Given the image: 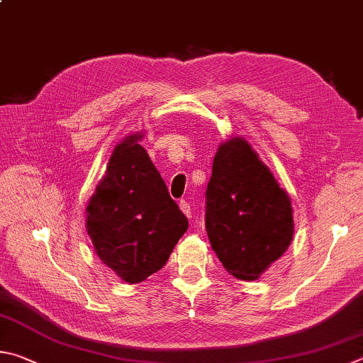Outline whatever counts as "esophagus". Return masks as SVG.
<instances>
[{
  "label": "esophagus",
  "mask_w": 363,
  "mask_h": 363,
  "mask_svg": "<svg viewBox=\"0 0 363 363\" xmlns=\"http://www.w3.org/2000/svg\"><path fill=\"white\" fill-rule=\"evenodd\" d=\"M179 208L184 214H186L187 217H192V206H190V203L186 201V200H181L179 203Z\"/></svg>",
  "instance_id": "34e87169"
}]
</instances>
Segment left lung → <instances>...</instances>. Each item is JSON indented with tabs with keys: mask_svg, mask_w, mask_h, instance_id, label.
<instances>
[{
	"mask_svg": "<svg viewBox=\"0 0 363 363\" xmlns=\"http://www.w3.org/2000/svg\"><path fill=\"white\" fill-rule=\"evenodd\" d=\"M204 223L214 252L238 279H257L291 245V200L242 138L217 150Z\"/></svg>",
	"mask_w": 363,
	"mask_h": 363,
	"instance_id": "1",
	"label": "left lung"
}]
</instances>
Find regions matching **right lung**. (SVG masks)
I'll return each mask as SVG.
<instances>
[{
	"mask_svg": "<svg viewBox=\"0 0 363 363\" xmlns=\"http://www.w3.org/2000/svg\"><path fill=\"white\" fill-rule=\"evenodd\" d=\"M131 135L114 149L87 206V232L104 265L138 284L168 262L189 220Z\"/></svg>",
	"mask_w": 363,
	"mask_h": 363,
	"instance_id": "right-lung-1",
	"label": "right lung"
}]
</instances>
